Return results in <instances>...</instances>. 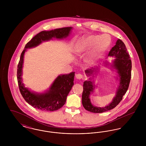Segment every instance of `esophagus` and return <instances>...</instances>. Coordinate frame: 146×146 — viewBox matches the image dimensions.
<instances>
[{
    "label": "esophagus",
    "mask_w": 146,
    "mask_h": 146,
    "mask_svg": "<svg viewBox=\"0 0 146 146\" xmlns=\"http://www.w3.org/2000/svg\"><path fill=\"white\" fill-rule=\"evenodd\" d=\"M76 79L78 80H81L83 78V76L81 74H77L76 75Z\"/></svg>",
    "instance_id": "1"
}]
</instances>
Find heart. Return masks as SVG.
<instances>
[{"label":"heart","mask_w":146,"mask_h":146,"mask_svg":"<svg viewBox=\"0 0 146 146\" xmlns=\"http://www.w3.org/2000/svg\"><path fill=\"white\" fill-rule=\"evenodd\" d=\"M111 42V38L108 35H88L76 43L75 52L77 54H82L90 49L86 55V60L88 62L94 63L104 54Z\"/></svg>","instance_id":"1"}]
</instances>
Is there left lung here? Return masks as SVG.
I'll list each match as a JSON object with an SVG mask.
<instances>
[{
    "instance_id": "1",
    "label": "left lung",
    "mask_w": 146,
    "mask_h": 146,
    "mask_svg": "<svg viewBox=\"0 0 146 146\" xmlns=\"http://www.w3.org/2000/svg\"><path fill=\"white\" fill-rule=\"evenodd\" d=\"M108 57L115 58L111 63L107 60L105 61L104 65H108L111 70L117 73L116 79L119 80V83L116 89L115 95L111 102L104 107H97L92 104L90 96L97 86L95 85L94 78L97 76L100 67H96L85 70V73L89 78L84 82L82 104L86 110L90 112L100 113L113 109L121 101L129 88L131 76L132 63L125 44L122 40L118 39L115 46L110 50Z\"/></svg>"
}]
</instances>
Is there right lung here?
<instances>
[{"label":"right lung","mask_w":146,"mask_h":146,"mask_svg":"<svg viewBox=\"0 0 146 146\" xmlns=\"http://www.w3.org/2000/svg\"><path fill=\"white\" fill-rule=\"evenodd\" d=\"M73 27L57 28L48 31H42L35 36L26 45L21 53L17 66V81L21 95L28 104L42 111H54L61 108L66 102L67 97L74 85L75 72L60 74L57 76L44 92H36L26 88L22 80V68L24 55L27 49L35 48L42 42L52 40L53 38L62 39L66 38L71 33Z\"/></svg>","instance_id":"add662e5"}]
</instances>
